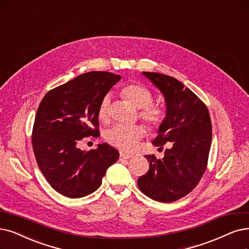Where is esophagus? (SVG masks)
Here are the masks:
<instances>
[{"label": "esophagus", "instance_id": "obj_1", "mask_svg": "<svg viewBox=\"0 0 249 249\" xmlns=\"http://www.w3.org/2000/svg\"><path fill=\"white\" fill-rule=\"evenodd\" d=\"M132 157H133L132 154L124 153V152H121V154H119V159H121V160H124V159H130Z\"/></svg>", "mask_w": 249, "mask_h": 249}]
</instances>
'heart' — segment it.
<instances>
[{
	"instance_id": "b5f03b06",
	"label": "heart",
	"mask_w": 249,
	"mask_h": 249,
	"mask_svg": "<svg viewBox=\"0 0 249 249\" xmlns=\"http://www.w3.org/2000/svg\"><path fill=\"white\" fill-rule=\"evenodd\" d=\"M122 96L140 109V116L151 127H158L164 122L166 112L160 106L152 104L153 95L146 87L139 84H130L123 88ZM99 119L107 123L110 116V95H105L98 107ZM145 135L142 125H123L116 124L106 133V140L112 146L130 151L135 148L137 142Z\"/></svg>"
}]
</instances>
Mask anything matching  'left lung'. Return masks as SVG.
I'll return each instance as SVG.
<instances>
[{
    "instance_id": "obj_1",
    "label": "left lung",
    "mask_w": 249,
    "mask_h": 249,
    "mask_svg": "<svg viewBox=\"0 0 249 249\" xmlns=\"http://www.w3.org/2000/svg\"><path fill=\"white\" fill-rule=\"evenodd\" d=\"M164 97L166 116L153 144L164 157L145 155L149 171L138 178L140 190L151 199L174 202L190 193L202 178L212 144V122L204 103L177 78L142 72Z\"/></svg>"
}]
</instances>
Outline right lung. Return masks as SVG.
I'll return each mask as SVG.
<instances>
[{
    "mask_svg": "<svg viewBox=\"0 0 249 249\" xmlns=\"http://www.w3.org/2000/svg\"><path fill=\"white\" fill-rule=\"evenodd\" d=\"M121 78L107 71L87 72L49 91L39 103L33 148L39 170L58 193L69 198L92 194L117 161L118 151L107 143L88 152L78 143L99 135V104Z\"/></svg>",
    "mask_w": 249,
    "mask_h": 249,
    "instance_id": "1",
    "label": "right lung"
}]
</instances>
